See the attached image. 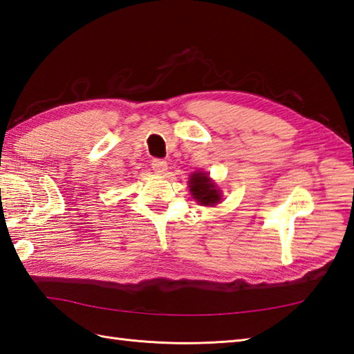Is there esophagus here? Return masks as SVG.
<instances>
[{
    "label": "esophagus",
    "instance_id": "1",
    "mask_svg": "<svg viewBox=\"0 0 354 354\" xmlns=\"http://www.w3.org/2000/svg\"><path fill=\"white\" fill-rule=\"evenodd\" d=\"M152 169L156 173V175H164L167 171V162L164 160H153L152 161Z\"/></svg>",
    "mask_w": 354,
    "mask_h": 354
}]
</instances>
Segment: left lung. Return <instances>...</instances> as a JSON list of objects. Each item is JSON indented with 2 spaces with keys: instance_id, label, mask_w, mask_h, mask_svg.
<instances>
[{
  "instance_id": "left-lung-1",
  "label": "left lung",
  "mask_w": 354,
  "mask_h": 354,
  "mask_svg": "<svg viewBox=\"0 0 354 354\" xmlns=\"http://www.w3.org/2000/svg\"><path fill=\"white\" fill-rule=\"evenodd\" d=\"M189 189L193 199L204 207H214L222 199V192L213 183L208 173L194 171L189 179Z\"/></svg>"
}]
</instances>
